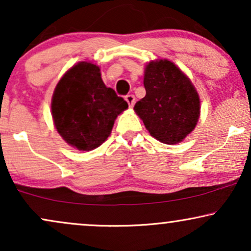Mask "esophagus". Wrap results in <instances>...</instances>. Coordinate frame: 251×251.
Listing matches in <instances>:
<instances>
[{
    "mask_svg": "<svg viewBox=\"0 0 251 251\" xmlns=\"http://www.w3.org/2000/svg\"><path fill=\"white\" fill-rule=\"evenodd\" d=\"M125 100H126V102L128 103V105L131 106V107H132L133 105H134V103H135V97H134V95H126Z\"/></svg>",
    "mask_w": 251,
    "mask_h": 251,
    "instance_id": "1",
    "label": "esophagus"
}]
</instances>
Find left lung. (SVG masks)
<instances>
[{"label":"left lung","mask_w":251,"mask_h":251,"mask_svg":"<svg viewBox=\"0 0 251 251\" xmlns=\"http://www.w3.org/2000/svg\"><path fill=\"white\" fill-rule=\"evenodd\" d=\"M146 96L134 110L151 136L163 144L180 142L195 128L201 112L198 94L188 77L168 60L148 63Z\"/></svg>","instance_id":"left-lung-1"}]
</instances>
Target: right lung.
I'll return each instance as SVG.
<instances>
[{
  "label": "right lung",
  "instance_id": "obj_1",
  "mask_svg": "<svg viewBox=\"0 0 251 251\" xmlns=\"http://www.w3.org/2000/svg\"><path fill=\"white\" fill-rule=\"evenodd\" d=\"M126 100L100 77V67L80 62L63 75L52 100V117L60 135L80 151H91L106 140Z\"/></svg>",
  "mask_w": 251,
  "mask_h": 251
}]
</instances>
